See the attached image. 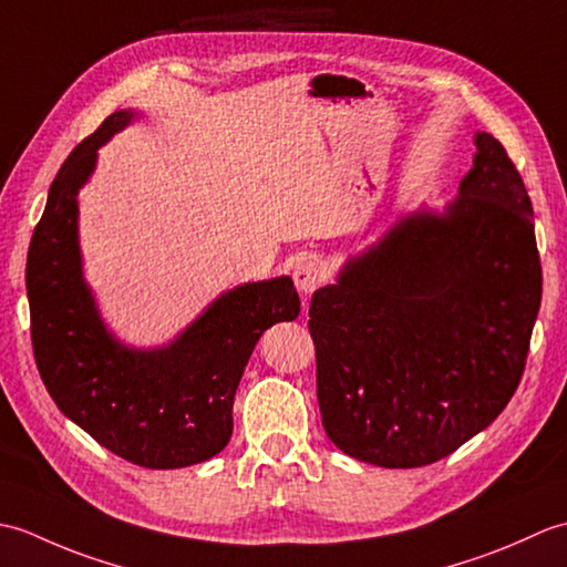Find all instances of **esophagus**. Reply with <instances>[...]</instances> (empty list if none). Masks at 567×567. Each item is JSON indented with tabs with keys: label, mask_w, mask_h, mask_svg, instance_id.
I'll use <instances>...</instances> for the list:
<instances>
[{
	"label": "esophagus",
	"mask_w": 567,
	"mask_h": 567,
	"mask_svg": "<svg viewBox=\"0 0 567 567\" xmlns=\"http://www.w3.org/2000/svg\"><path fill=\"white\" fill-rule=\"evenodd\" d=\"M292 277H295V285H297L299 292H302V295H311V292L317 290V287H321V282H323V270H321V265H319L317 260L305 258V260H299V262L295 265Z\"/></svg>",
	"instance_id": "34e87169"
}]
</instances>
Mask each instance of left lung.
<instances>
[{"instance_id": "left-lung-1", "label": "left lung", "mask_w": 567, "mask_h": 567, "mask_svg": "<svg viewBox=\"0 0 567 567\" xmlns=\"http://www.w3.org/2000/svg\"><path fill=\"white\" fill-rule=\"evenodd\" d=\"M475 161L443 214L402 216L311 297L323 431L380 467L461 449L509 404L540 307L534 207L502 143Z\"/></svg>"}]
</instances>
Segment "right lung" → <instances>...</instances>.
Returning <instances> with one entry per match:
<instances>
[{
	"label": "right lung",
	"instance_id": "add662e5",
	"mask_svg": "<svg viewBox=\"0 0 567 567\" xmlns=\"http://www.w3.org/2000/svg\"><path fill=\"white\" fill-rule=\"evenodd\" d=\"M134 112L106 116L60 167L29 260L27 292L35 365L60 412L124 461L187 467L226 449L234 431V396L265 329L299 315L290 277L246 282L216 297L163 348L141 351L106 331L82 277L78 192L97 151Z\"/></svg>",
	"mask_w": 567,
	"mask_h": 567
}]
</instances>
